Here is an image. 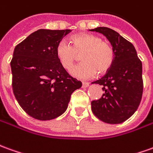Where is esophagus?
<instances>
[{"label":"esophagus","instance_id":"esophagus-1","mask_svg":"<svg viewBox=\"0 0 153 153\" xmlns=\"http://www.w3.org/2000/svg\"><path fill=\"white\" fill-rule=\"evenodd\" d=\"M89 86V83H88V82H83L82 83V87L83 88H88Z\"/></svg>","mask_w":153,"mask_h":153}]
</instances>
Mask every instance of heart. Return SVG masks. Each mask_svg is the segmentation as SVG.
Masks as SVG:
<instances>
[{"label": "heart", "instance_id": "heart-1", "mask_svg": "<svg viewBox=\"0 0 153 153\" xmlns=\"http://www.w3.org/2000/svg\"><path fill=\"white\" fill-rule=\"evenodd\" d=\"M56 57L60 65L69 69L81 54L82 62L73 67L69 73L79 79H91L97 72L103 74L113 65L114 49L99 37L89 34H80L71 37V45L66 40L59 41L55 49Z\"/></svg>", "mask_w": 153, "mask_h": 153}]
</instances>
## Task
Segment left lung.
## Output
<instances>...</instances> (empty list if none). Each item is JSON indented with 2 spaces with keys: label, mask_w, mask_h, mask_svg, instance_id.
Segmentation results:
<instances>
[{
  "label": "left lung",
  "mask_w": 153,
  "mask_h": 153,
  "mask_svg": "<svg viewBox=\"0 0 153 153\" xmlns=\"http://www.w3.org/2000/svg\"><path fill=\"white\" fill-rule=\"evenodd\" d=\"M108 39L114 49V61L106 74L92 84L102 85V97L91 102L92 111L101 121L117 124L128 119L139 106L143 90V65L135 48L117 31L108 27L89 30Z\"/></svg>",
  "instance_id": "left-lung-1"
}]
</instances>
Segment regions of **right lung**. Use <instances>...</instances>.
Returning <instances> with one entry per match:
<instances>
[{
  "instance_id": "obj_1",
  "label": "right lung",
  "mask_w": 153,
  "mask_h": 153,
  "mask_svg": "<svg viewBox=\"0 0 153 153\" xmlns=\"http://www.w3.org/2000/svg\"><path fill=\"white\" fill-rule=\"evenodd\" d=\"M70 31L40 29L14 50L10 62L13 93L25 112L36 119L60 116L72 93L82 86L60 65L55 54L58 43Z\"/></svg>"
}]
</instances>
